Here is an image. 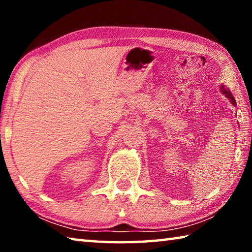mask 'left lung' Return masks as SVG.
Wrapping results in <instances>:
<instances>
[{
    "instance_id": "1",
    "label": "left lung",
    "mask_w": 252,
    "mask_h": 252,
    "mask_svg": "<svg viewBox=\"0 0 252 252\" xmlns=\"http://www.w3.org/2000/svg\"><path fill=\"white\" fill-rule=\"evenodd\" d=\"M220 91L222 92V94H224L225 97H227V99L230 100V102H231V104H232L233 106L237 105V104H236V100H234L232 93H231V91L229 90V89H225V88L223 87V85H221V87H220Z\"/></svg>"
}]
</instances>
